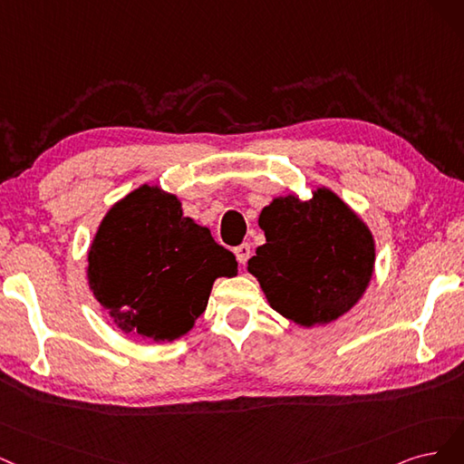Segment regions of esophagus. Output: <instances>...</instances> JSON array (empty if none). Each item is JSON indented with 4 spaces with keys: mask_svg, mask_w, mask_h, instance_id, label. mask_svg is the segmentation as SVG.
I'll list each match as a JSON object with an SVG mask.
<instances>
[{
    "mask_svg": "<svg viewBox=\"0 0 464 464\" xmlns=\"http://www.w3.org/2000/svg\"><path fill=\"white\" fill-rule=\"evenodd\" d=\"M250 245L248 243H243V245H238V246H235V256H237V262L241 264V266H245L246 262H248V258H250Z\"/></svg>",
    "mask_w": 464,
    "mask_h": 464,
    "instance_id": "obj_1",
    "label": "esophagus"
}]
</instances>
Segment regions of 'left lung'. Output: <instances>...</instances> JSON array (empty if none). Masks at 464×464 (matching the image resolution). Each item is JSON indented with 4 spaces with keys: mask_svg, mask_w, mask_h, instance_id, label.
Wrapping results in <instances>:
<instances>
[{
    "mask_svg": "<svg viewBox=\"0 0 464 464\" xmlns=\"http://www.w3.org/2000/svg\"><path fill=\"white\" fill-rule=\"evenodd\" d=\"M266 245L248 260L272 308L301 324H330L356 304L373 272V238L327 188L276 198L260 214Z\"/></svg>",
    "mask_w": 464,
    "mask_h": 464,
    "instance_id": "left-lung-1",
    "label": "left lung"
}]
</instances>
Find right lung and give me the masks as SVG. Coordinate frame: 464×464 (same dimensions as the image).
I'll return each instance as SVG.
<instances>
[{
  "instance_id": "1",
  "label": "right lung",
  "mask_w": 464,
  "mask_h": 464,
  "mask_svg": "<svg viewBox=\"0 0 464 464\" xmlns=\"http://www.w3.org/2000/svg\"><path fill=\"white\" fill-rule=\"evenodd\" d=\"M233 252L183 218L181 204L158 187L117 202L88 252V283L119 330L171 341L206 310L216 277L235 276Z\"/></svg>"
}]
</instances>
